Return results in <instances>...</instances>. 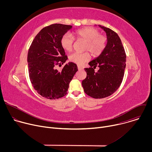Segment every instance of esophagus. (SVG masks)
Returning <instances> with one entry per match:
<instances>
[{"label": "esophagus", "instance_id": "esophagus-1", "mask_svg": "<svg viewBox=\"0 0 152 152\" xmlns=\"http://www.w3.org/2000/svg\"><path fill=\"white\" fill-rule=\"evenodd\" d=\"M77 68H78V69L79 70H83V67H82L81 66H77Z\"/></svg>", "mask_w": 152, "mask_h": 152}]
</instances>
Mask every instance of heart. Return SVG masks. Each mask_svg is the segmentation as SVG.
<instances>
[{
    "label": "heart",
    "instance_id": "heart-1",
    "mask_svg": "<svg viewBox=\"0 0 152 152\" xmlns=\"http://www.w3.org/2000/svg\"><path fill=\"white\" fill-rule=\"evenodd\" d=\"M74 35L79 39L86 42L85 50H88L94 56L100 55L103 51L106 45V38L102 36L100 32L94 28H85L76 30L73 32ZM74 42L73 36L66 33L61 38L60 44L62 48L66 52H70L72 49ZM90 58L88 52H75L69 56V59L78 65H82L88 61Z\"/></svg>",
    "mask_w": 152,
    "mask_h": 152
}]
</instances>
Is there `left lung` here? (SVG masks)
Segmentation results:
<instances>
[{
    "label": "left lung",
    "instance_id": "obj_1",
    "mask_svg": "<svg viewBox=\"0 0 152 152\" xmlns=\"http://www.w3.org/2000/svg\"><path fill=\"white\" fill-rule=\"evenodd\" d=\"M98 26L105 32L107 42L102 53L88 63L90 67L85 69L86 77L82 80V85L89 96L102 99L111 96L120 87L124 74L126 56L117 34L110 28ZM97 66L99 69L95 72Z\"/></svg>",
    "mask_w": 152,
    "mask_h": 152
}]
</instances>
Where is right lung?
<instances>
[{
	"instance_id": "add662e5",
	"label": "right lung",
	"mask_w": 152,
	"mask_h": 152,
	"mask_svg": "<svg viewBox=\"0 0 152 152\" xmlns=\"http://www.w3.org/2000/svg\"><path fill=\"white\" fill-rule=\"evenodd\" d=\"M72 26L53 24L42 29L34 39L28 54L31 82L39 94L48 99L66 96L69 83L78 70L77 65L69 62L61 72L55 69L58 62H66L67 56L62 48V36Z\"/></svg>"
}]
</instances>
